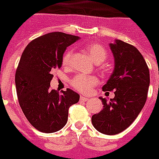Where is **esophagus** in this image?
Segmentation results:
<instances>
[{
    "label": "esophagus",
    "mask_w": 159,
    "mask_h": 159,
    "mask_svg": "<svg viewBox=\"0 0 159 159\" xmlns=\"http://www.w3.org/2000/svg\"><path fill=\"white\" fill-rule=\"evenodd\" d=\"M80 100L83 101H87L88 100H89V97H87V96H84V95H81Z\"/></svg>",
    "instance_id": "esophagus-1"
}]
</instances>
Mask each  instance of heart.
Segmentation results:
<instances>
[{
	"mask_svg": "<svg viewBox=\"0 0 159 159\" xmlns=\"http://www.w3.org/2000/svg\"><path fill=\"white\" fill-rule=\"evenodd\" d=\"M85 49L92 58L95 63H101L107 58V52L106 48L96 43H89L85 47ZM72 55V50H67L63 57V64L68 65L70 64V58ZM98 83V79L95 76L85 75H78L75 76L71 81V84L75 89L81 93H88L93 86Z\"/></svg>",
	"mask_w": 159,
	"mask_h": 159,
	"instance_id": "heart-1",
	"label": "heart"
}]
</instances>
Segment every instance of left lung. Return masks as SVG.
Here are the masks:
<instances>
[{
	"mask_svg": "<svg viewBox=\"0 0 159 159\" xmlns=\"http://www.w3.org/2000/svg\"><path fill=\"white\" fill-rule=\"evenodd\" d=\"M109 45L114 57V70L102 89L114 90L115 97L109 102L100 97L104 108L92 116L91 121L98 132L116 135L126 130L144 107L150 75L146 61L137 48L119 39Z\"/></svg>",
	"mask_w": 159,
	"mask_h": 159,
	"instance_id": "8db88e82",
	"label": "left lung"
}]
</instances>
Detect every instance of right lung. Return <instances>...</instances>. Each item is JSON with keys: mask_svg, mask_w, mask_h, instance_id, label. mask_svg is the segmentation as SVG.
Listing matches in <instances>:
<instances>
[{"mask_svg": "<svg viewBox=\"0 0 159 159\" xmlns=\"http://www.w3.org/2000/svg\"><path fill=\"white\" fill-rule=\"evenodd\" d=\"M79 39L60 32L47 33L27 44L21 54L15 76L19 105L31 125L40 132L62 129L70 107L80 100V95L72 89L60 95L49 88L52 71L61 68L64 51Z\"/></svg>", "mask_w": 159, "mask_h": 159, "instance_id": "add662e5", "label": "right lung"}]
</instances>
